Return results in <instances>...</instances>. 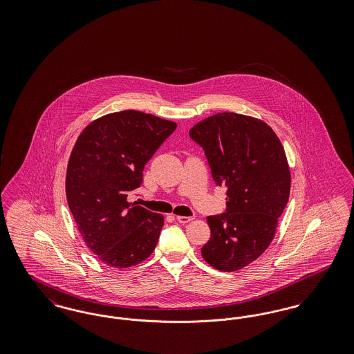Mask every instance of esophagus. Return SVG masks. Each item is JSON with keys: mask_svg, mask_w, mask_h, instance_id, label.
<instances>
[{"mask_svg": "<svg viewBox=\"0 0 354 354\" xmlns=\"http://www.w3.org/2000/svg\"><path fill=\"white\" fill-rule=\"evenodd\" d=\"M176 220H178L179 223H183V224H185V223L192 221L194 218H192V216H176Z\"/></svg>", "mask_w": 354, "mask_h": 354, "instance_id": "34e87169", "label": "esophagus"}]
</instances>
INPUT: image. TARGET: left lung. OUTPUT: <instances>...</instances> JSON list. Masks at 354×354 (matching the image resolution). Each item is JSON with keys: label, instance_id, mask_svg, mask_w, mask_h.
I'll return each mask as SVG.
<instances>
[{"label": "left lung", "instance_id": "1", "mask_svg": "<svg viewBox=\"0 0 354 354\" xmlns=\"http://www.w3.org/2000/svg\"><path fill=\"white\" fill-rule=\"evenodd\" d=\"M189 136L205 152L216 185L227 187V209L208 216L203 259L232 272L270 247L290 192V169L276 133L261 119L221 113L203 119Z\"/></svg>", "mask_w": 354, "mask_h": 354}]
</instances>
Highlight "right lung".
<instances>
[{
  "mask_svg": "<svg viewBox=\"0 0 354 354\" xmlns=\"http://www.w3.org/2000/svg\"><path fill=\"white\" fill-rule=\"evenodd\" d=\"M176 123L136 110L93 120L68 158L66 198L88 250L111 268H129L155 250L165 216L127 202L143 169Z\"/></svg>",
  "mask_w": 354,
  "mask_h": 354,
  "instance_id": "right-lung-1",
  "label": "right lung"
}]
</instances>
